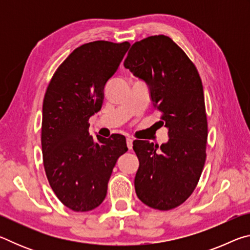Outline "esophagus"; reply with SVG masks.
Wrapping results in <instances>:
<instances>
[{"instance_id": "esophagus-1", "label": "esophagus", "mask_w": 250, "mask_h": 250, "mask_svg": "<svg viewBox=\"0 0 250 250\" xmlns=\"http://www.w3.org/2000/svg\"><path fill=\"white\" fill-rule=\"evenodd\" d=\"M126 146H128L129 150H132V146H133V140H132V139H130V138L126 139Z\"/></svg>"}]
</instances>
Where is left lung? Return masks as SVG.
<instances>
[{"label": "left lung", "instance_id": "obj_1", "mask_svg": "<svg viewBox=\"0 0 250 250\" xmlns=\"http://www.w3.org/2000/svg\"><path fill=\"white\" fill-rule=\"evenodd\" d=\"M125 67L147 83L154 108L168 129V141L135 140L139 159L135 193L154 209L168 210L191 196L206 160L204 91L193 62L168 36H149L131 46Z\"/></svg>", "mask_w": 250, "mask_h": 250}]
</instances>
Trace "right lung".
Segmentation results:
<instances>
[{"mask_svg": "<svg viewBox=\"0 0 250 250\" xmlns=\"http://www.w3.org/2000/svg\"><path fill=\"white\" fill-rule=\"evenodd\" d=\"M130 43L96 41L76 48L55 71L45 92L42 152L50 188L75 211L98 207L107 195L117 160L128 151L125 138L89 133V118L104 103V90Z\"/></svg>", "mask_w": 250, "mask_h": 250, "instance_id": "obj_1", "label": "right lung"}]
</instances>
